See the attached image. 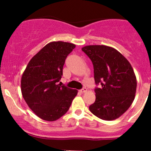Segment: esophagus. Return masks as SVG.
I'll use <instances>...</instances> for the list:
<instances>
[{
  "instance_id": "34e87169",
  "label": "esophagus",
  "mask_w": 151,
  "mask_h": 151,
  "mask_svg": "<svg viewBox=\"0 0 151 151\" xmlns=\"http://www.w3.org/2000/svg\"><path fill=\"white\" fill-rule=\"evenodd\" d=\"M80 92H81V93H85V92H86V91H87V88H83V89L80 90Z\"/></svg>"
}]
</instances>
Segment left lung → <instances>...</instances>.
Masks as SVG:
<instances>
[{
  "mask_svg": "<svg viewBox=\"0 0 151 151\" xmlns=\"http://www.w3.org/2000/svg\"><path fill=\"white\" fill-rule=\"evenodd\" d=\"M82 50L93 65L96 101L89 106L94 115L104 121L120 118L135 97L137 78L129 60L113 47L88 45Z\"/></svg>",
  "mask_w": 151,
  "mask_h": 151,
  "instance_id": "left-lung-1",
  "label": "left lung"
}]
</instances>
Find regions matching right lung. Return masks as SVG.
<instances>
[{"instance_id":"right-lung-1","label":"right lung","mask_w":151,"mask_h":151,"mask_svg":"<svg viewBox=\"0 0 151 151\" xmlns=\"http://www.w3.org/2000/svg\"><path fill=\"white\" fill-rule=\"evenodd\" d=\"M75 47L60 41L50 42L30 59L22 74V96L42 120L55 121L61 118L77 96V90L58 84L67 55Z\"/></svg>"}]
</instances>
